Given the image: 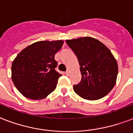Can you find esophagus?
<instances>
[{
    "mask_svg": "<svg viewBox=\"0 0 133 133\" xmlns=\"http://www.w3.org/2000/svg\"><path fill=\"white\" fill-rule=\"evenodd\" d=\"M65 74H66V75H67V76H69V74H70L69 71H66L65 72Z\"/></svg>",
    "mask_w": 133,
    "mask_h": 133,
    "instance_id": "1",
    "label": "esophagus"
}]
</instances>
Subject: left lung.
<instances>
[{
	"label": "left lung",
	"instance_id": "1",
	"mask_svg": "<svg viewBox=\"0 0 133 133\" xmlns=\"http://www.w3.org/2000/svg\"><path fill=\"white\" fill-rule=\"evenodd\" d=\"M77 56L82 74L73 90L81 97L96 100L106 96L114 87L118 73L116 60L110 50L91 37L66 40Z\"/></svg>",
	"mask_w": 133,
	"mask_h": 133
}]
</instances>
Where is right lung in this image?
<instances>
[{
    "label": "right lung",
    "mask_w": 133,
    "mask_h": 133,
    "mask_svg": "<svg viewBox=\"0 0 133 133\" xmlns=\"http://www.w3.org/2000/svg\"><path fill=\"white\" fill-rule=\"evenodd\" d=\"M63 44L62 40L40 41L19 53L11 65V79L22 95L41 99L56 89L62 75L56 71L55 55Z\"/></svg>",
    "instance_id": "obj_1"
}]
</instances>
